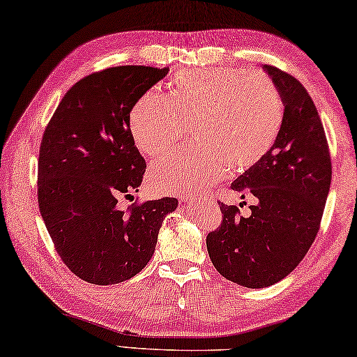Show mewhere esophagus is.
Here are the masks:
<instances>
[{
	"label": "esophagus",
	"instance_id": "esophagus-1",
	"mask_svg": "<svg viewBox=\"0 0 357 357\" xmlns=\"http://www.w3.org/2000/svg\"><path fill=\"white\" fill-rule=\"evenodd\" d=\"M180 202L190 204V202H192V196H180Z\"/></svg>",
	"mask_w": 357,
	"mask_h": 357
}]
</instances>
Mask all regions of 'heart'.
<instances>
[{"instance_id":"obj_1","label":"heart","mask_w":357,"mask_h":357,"mask_svg":"<svg viewBox=\"0 0 357 357\" xmlns=\"http://www.w3.org/2000/svg\"><path fill=\"white\" fill-rule=\"evenodd\" d=\"M283 106L271 79L227 69L182 71L167 98L149 91L134 104L130 132L150 160L172 151L190 128L201 147L151 166V188L192 192L255 166L277 139Z\"/></svg>"}]
</instances>
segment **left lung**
Returning a JSON list of instances; mask_svg holds the SVG:
<instances>
[{
    "instance_id": "1",
    "label": "left lung",
    "mask_w": 357,
    "mask_h": 357,
    "mask_svg": "<svg viewBox=\"0 0 357 357\" xmlns=\"http://www.w3.org/2000/svg\"><path fill=\"white\" fill-rule=\"evenodd\" d=\"M284 106L271 150L234 180L242 197L255 196L248 218L220 202L223 223L207 236V251L225 278L267 288L288 277L317 237L331 188L332 165L323 123L299 80L264 64Z\"/></svg>"
}]
</instances>
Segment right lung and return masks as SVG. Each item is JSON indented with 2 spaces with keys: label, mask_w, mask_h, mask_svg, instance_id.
<instances>
[{
  "label": "right lung",
  "mask_w": 357,
  "mask_h": 357,
  "mask_svg": "<svg viewBox=\"0 0 357 357\" xmlns=\"http://www.w3.org/2000/svg\"><path fill=\"white\" fill-rule=\"evenodd\" d=\"M169 69L116 66L79 80L58 104L39 150L38 201L56 253L79 278L115 284L149 264L175 197L119 207L139 192L145 160L130 114Z\"/></svg>",
  "instance_id": "1"
}]
</instances>
